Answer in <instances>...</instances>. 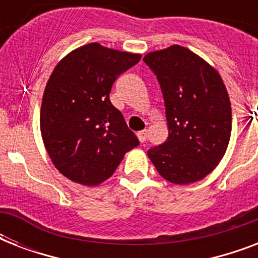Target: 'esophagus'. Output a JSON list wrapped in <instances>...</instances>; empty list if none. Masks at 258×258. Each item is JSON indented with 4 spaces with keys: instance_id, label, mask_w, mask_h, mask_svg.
Segmentation results:
<instances>
[{
    "instance_id": "1",
    "label": "esophagus",
    "mask_w": 258,
    "mask_h": 258,
    "mask_svg": "<svg viewBox=\"0 0 258 258\" xmlns=\"http://www.w3.org/2000/svg\"><path fill=\"white\" fill-rule=\"evenodd\" d=\"M137 137L141 143H145L146 139H147V131H146V130H143V131H139V133L137 134Z\"/></svg>"
}]
</instances>
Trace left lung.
<instances>
[{
    "label": "left lung",
    "instance_id": "obj_1",
    "mask_svg": "<svg viewBox=\"0 0 258 258\" xmlns=\"http://www.w3.org/2000/svg\"><path fill=\"white\" fill-rule=\"evenodd\" d=\"M143 61L161 84L169 137L147 155L166 180L204 179L224 158L232 133V107L222 78L180 45L150 52Z\"/></svg>",
    "mask_w": 258,
    "mask_h": 258
}]
</instances>
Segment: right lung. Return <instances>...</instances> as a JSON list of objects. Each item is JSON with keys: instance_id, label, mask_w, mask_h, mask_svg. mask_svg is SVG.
Returning <instances> with one entry per match:
<instances>
[{"instance_id": "add662e5", "label": "right lung", "mask_w": 258, "mask_h": 258, "mask_svg": "<svg viewBox=\"0 0 258 258\" xmlns=\"http://www.w3.org/2000/svg\"><path fill=\"white\" fill-rule=\"evenodd\" d=\"M141 54L91 42L72 50L46 83L40 128L54 167L68 179L96 186L112 175L125 153L139 145L109 100L119 76Z\"/></svg>"}]
</instances>
